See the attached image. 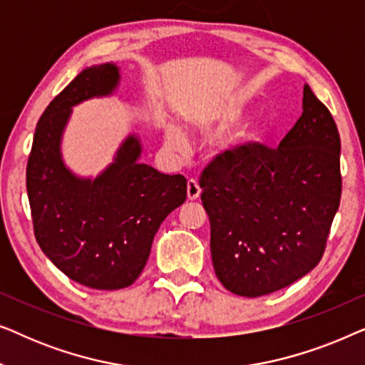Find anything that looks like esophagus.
<instances>
[{
    "label": "esophagus",
    "instance_id": "1",
    "mask_svg": "<svg viewBox=\"0 0 365 365\" xmlns=\"http://www.w3.org/2000/svg\"><path fill=\"white\" fill-rule=\"evenodd\" d=\"M201 196V187H199V182L196 179H189L187 181V199L189 201H196V199Z\"/></svg>",
    "mask_w": 365,
    "mask_h": 365
}]
</instances>
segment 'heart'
Masks as SVG:
<instances>
[{"instance_id": "heart-1", "label": "heart", "mask_w": 365, "mask_h": 365, "mask_svg": "<svg viewBox=\"0 0 365 365\" xmlns=\"http://www.w3.org/2000/svg\"><path fill=\"white\" fill-rule=\"evenodd\" d=\"M244 111L241 108H226V109H217V111H212V113H204L201 116H192L189 119V126L194 128V129H211V128H217V129H222V128H227L234 124L239 119L242 118ZM254 136L252 129L249 128H244L241 131H237L234 134L231 143L232 144H241V143H246V141H251ZM164 139H166V144L174 151H182V149H186L187 146V139L184 136L181 129L178 126H174V124H169L166 128V131H164Z\"/></svg>"}]
</instances>
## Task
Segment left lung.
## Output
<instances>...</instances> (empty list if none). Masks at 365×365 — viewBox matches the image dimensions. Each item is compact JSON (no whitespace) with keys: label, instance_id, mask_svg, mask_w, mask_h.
<instances>
[{"label":"left lung","instance_id":"1","mask_svg":"<svg viewBox=\"0 0 365 365\" xmlns=\"http://www.w3.org/2000/svg\"><path fill=\"white\" fill-rule=\"evenodd\" d=\"M216 276L259 297L291 286L321 261L341 202V138L332 114L304 86L302 114L276 149L244 144L202 171Z\"/></svg>","mask_w":365,"mask_h":365}]
</instances>
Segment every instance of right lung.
Returning a JSON list of instances; mask_svg holds the SVG:
<instances>
[{
	"label": "right lung",
	"instance_id": "right-lung-1",
	"mask_svg": "<svg viewBox=\"0 0 365 365\" xmlns=\"http://www.w3.org/2000/svg\"><path fill=\"white\" fill-rule=\"evenodd\" d=\"M121 83L114 63L83 69L39 118L26 168L34 236L46 257L74 282L101 291L131 286L146 266L168 214L186 201L187 181L139 163L143 146L129 134L96 178L66 166L63 134L73 108L111 96Z\"/></svg>",
	"mask_w": 365,
	"mask_h": 365
}]
</instances>
